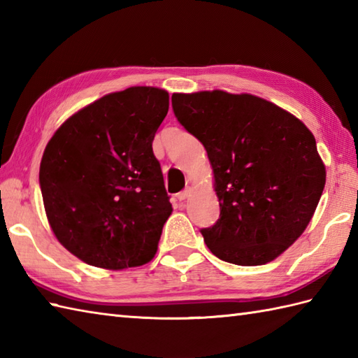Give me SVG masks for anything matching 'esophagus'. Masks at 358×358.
<instances>
[{
    "mask_svg": "<svg viewBox=\"0 0 358 358\" xmlns=\"http://www.w3.org/2000/svg\"><path fill=\"white\" fill-rule=\"evenodd\" d=\"M192 191H194V189L191 187V186H187L186 189H185V191H181L177 196H178V200L180 201H183V200H186V199H189V196H191V194H192Z\"/></svg>",
    "mask_w": 358,
    "mask_h": 358,
    "instance_id": "obj_1",
    "label": "esophagus"
}]
</instances>
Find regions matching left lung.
I'll list each match as a JSON object with an SVG mask.
<instances>
[{
	"label": "left lung",
	"mask_w": 358,
	"mask_h": 358,
	"mask_svg": "<svg viewBox=\"0 0 358 358\" xmlns=\"http://www.w3.org/2000/svg\"><path fill=\"white\" fill-rule=\"evenodd\" d=\"M172 108L214 172L220 218L201 231L210 252L240 266L275 260L305 232L326 183L313 132L252 94H173Z\"/></svg>",
	"instance_id": "left-lung-1"
}]
</instances>
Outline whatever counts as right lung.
I'll list each match as a JSON object with an SVG mask.
<instances>
[{
    "mask_svg": "<svg viewBox=\"0 0 358 358\" xmlns=\"http://www.w3.org/2000/svg\"><path fill=\"white\" fill-rule=\"evenodd\" d=\"M169 94L134 86L98 98L52 135L40 164L44 210L81 262L121 271L149 263L172 214L152 150Z\"/></svg>",
    "mask_w": 358,
    "mask_h": 358,
    "instance_id": "obj_1",
    "label": "right lung"
}]
</instances>
